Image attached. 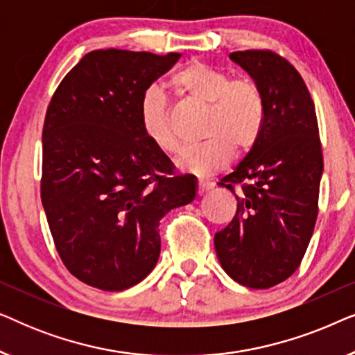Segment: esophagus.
<instances>
[{
	"label": "esophagus",
	"mask_w": 355,
	"mask_h": 355,
	"mask_svg": "<svg viewBox=\"0 0 355 355\" xmlns=\"http://www.w3.org/2000/svg\"><path fill=\"white\" fill-rule=\"evenodd\" d=\"M197 189H198V193H205L213 189V182H208V181H198L197 182Z\"/></svg>",
	"instance_id": "1"
}]
</instances>
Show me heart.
Instances as JSON below:
<instances>
[{"mask_svg": "<svg viewBox=\"0 0 355 355\" xmlns=\"http://www.w3.org/2000/svg\"><path fill=\"white\" fill-rule=\"evenodd\" d=\"M169 89L184 103L203 108L200 139L205 140L179 155L178 166L184 171L208 176L225 168L232 153L244 155L259 142L266 121V100L254 79H231L221 67L191 61L171 76ZM140 124L159 152H178L181 144L173 129L171 108L162 90L148 89L144 94Z\"/></svg>", "mask_w": 355, "mask_h": 355, "instance_id": "1", "label": "heart"}]
</instances>
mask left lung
<instances>
[{
    "label": "left lung",
    "instance_id": "8db88e82",
    "mask_svg": "<svg viewBox=\"0 0 355 355\" xmlns=\"http://www.w3.org/2000/svg\"><path fill=\"white\" fill-rule=\"evenodd\" d=\"M261 87L266 121L259 142L220 186L237 211L215 234L223 270L252 289L288 279L302 261L318 216L323 152L317 113L302 76L271 50L231 53Z\"/></svg>",
    "mask_w": 355,
    "mask_h": 355
}]
</instances>
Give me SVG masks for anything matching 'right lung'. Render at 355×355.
<instances>
[{
	"label": "right lung",
	"mask_w": 355,
	"mask_h": 355,
	"mask_svg": "<svg viewBox=\"0 0 355 355\" xmlns=\"http://www.w3.org/2000/svg\"><path fill=\"white\" fill-rule=\"evenodd\" d=\"M181 58L94 50L64 76L43 123L40 196L62 263L103 291L137 284L157 265L159 220L196 197L144 134L140 101Z\"/></svg>",
	"instance_id": "right-lung-1"
}]
</instances>
